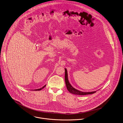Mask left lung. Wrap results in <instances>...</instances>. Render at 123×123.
Masks as SVG:
<instances>
[{"instance_id":"left-lung-1","label":"left lung","mask_w":123,"mask_h":123,"mask_svg":"<svg viewBox=\"0 0 123 123\" xmlns=\"http://www.w3.org/2000/svg\"><path fill=\"white\" fill-rule=\"evenodd\" d=\"M65 82L66 85L67 86V88L68 90V91L74 95H90L92 94L95 93H96L97 91H93V92H82L81 91H79L75 88L73 87L72 85L70 84L68 79V71L66 68H65Z\"/></svg>"}]
</instances>
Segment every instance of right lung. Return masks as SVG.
I'll return each instance as SVG.
<instances>
[{"instance_id":"1","label":"right lung","mask_w":123,"mask_h":123,"mask_svg":"<svg viewBox=\"0 0 123 123\" xmlns=\"http://www.w3.org/2000/svg\"><path fill=\"white\" fill-rule=\"evenodd\" d=\"M46 86V85H45L44 86H43L42 88H40L39 89H35V90H34V91H39V90H41V89H42L43 88H44Z\"/></svg>"}]
</instances>
